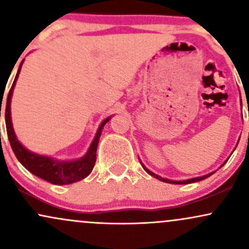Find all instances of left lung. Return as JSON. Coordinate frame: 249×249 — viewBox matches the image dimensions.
<instances>
[{"label":"left lung","instance_id":"obj_1","mask_svg":"<svg viewBox=\"0 0 249 249\" xmlns=\"http://www.w3.org/2000/svg\"><path fill=\"white\" fill-rule=\"evenodd\" d=\"M228 160V159H227ZM226 160V161H227ZM141 161V160H139ZM226 161L224 162V164H226ZM141 164H142V168H144L145 171H146V172L150 174V176H152V177H154V178H157L158 180H160V181H164V182H170V184H178V185H182V184H191V182H196V181H200V180H204V179H206V178H208V177L210 176H212V174L215 172V171H214V172H211V173H208V174H206V176H201V177H196V178H192V179H187V180H180V181H174V180H170V179H167V178H161L160 176H158V174H156V173H153V172H151L150 170H148V168H146L144 166V164H142V162L141 161ZM222 164V165H224ZM221 165V166H222ZM220 166V167H221ZM219 167V168H220Z\"/></svg>","mask_w":249,"mask_h":249}]
</instances>
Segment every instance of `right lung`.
I'll list each match as a JSON object with an SVG mask.
<instances>
[{"instance_id":"obj_1","label":"right lung","mask_w":249,"mask_h":249,"mask_svg":"<svg viewBox=\"0 0 249 249\" xmlns=\"http://www.w3.org/2000/svg\"><path fill=\"white\" fill-rule=\"evenodd\" d=\"M24 59L19 64L18 70H17L16 77L14 79L13 85L8 93L7 97V104H5V126H7L8 139H9L10 146L13 148L14 153H15L17 160L21 162L23 166L27 168L29 172L35 174L38 178H42L47 181L51 182L53 185H68L72 184V182L79 181V180L87 178L89 174L91 173L93 166L96 162V151L98 146L99 137L102 134V130L104 125L110 121L111 117H107V119L102 122L99 125L97 133L91 142L90 147H89L88 152L82 157V158L75 159V160H57L49 156H42V154L31 152V151L25 148L23 145L19 142L17 139L15 131L13 127V122H11V111H10V103L11 96H13L14 88L16 85V81L18 78L19 71H21L22 64H23ZM2 107V105H1ZM1 117V111H0Z\"/></svg>"}]
</instances>
